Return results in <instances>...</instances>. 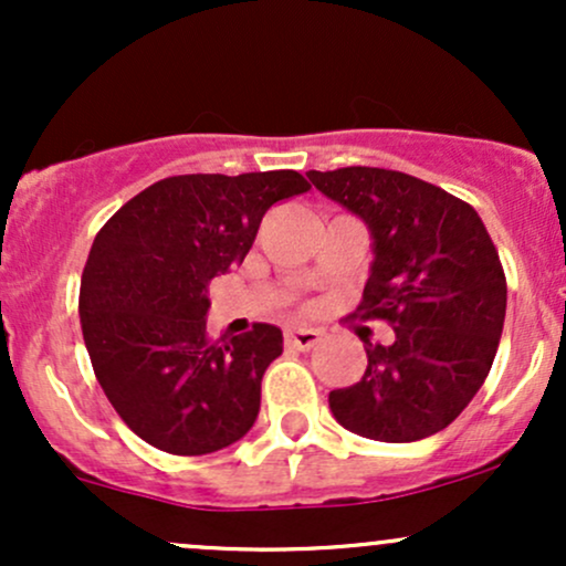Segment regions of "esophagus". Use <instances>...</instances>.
<instances>
[{"label": "esophagus", "mask_w": 566, "mask_h": 566, "mask_svg": "<svg viewBox=\"0 0 566 566\" xmlns=\"http://www.w3.org/2000/svg\"><path fill=\"white\" fill-rule=\"evenodd\" d=\"M319 340H322L319 329L295 327V329H287V333H284V343H287L290 348H297V350H311L314 346H319Z\"/></svg>", "instance_id": "obj_1"}]
</instances>
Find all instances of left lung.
<instances>
[{"label": "left lung", "instance_id": "1", "mask_svg": "<svg viewBox=\"0 0 566 566\" xmlns=\"http://www.w3.org/2000/svg\"><path fill=\"white\" fill-rule=\"evenodd\" d=\"M305 175L367 223L375 261L354 316L396 335L391 346L367 340L365 378L329 391V409L375 441L431 437L469 407L495 361L509 295L495 244L469 201L407 172Z\"/></svg>", "mask_w": 566, "mask_h": 566}]
</instances>
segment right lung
<instances>
[{
    "label": "right lung",
    "instance_id": "right-lung-1",
    "mask_svg": "<svg viewBox=\"0 0 566 566\" xmlns=\"http://www.w3.org/2000/svg\"><path fill=\"white\" fill-rule=\"evenodd\" d=\"M295 170L175 175L97 231L80 322L95 378L129 431L170 454H207L250 431L282 329L207 335V287L239 265L271 205L308 191Z\"/></svg>",
    "mask_w": 566,
    "mask_h": 566
}]
</instances>
